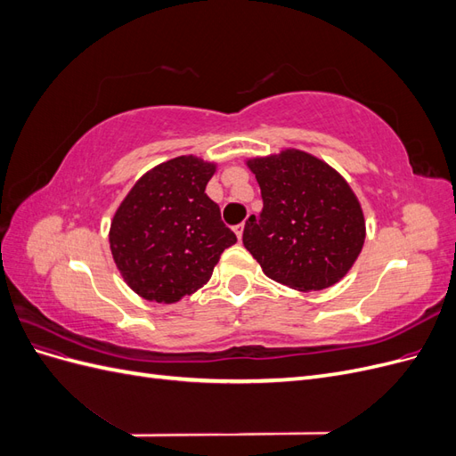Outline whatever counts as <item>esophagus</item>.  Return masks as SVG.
<instances>
[{"instance_id":"esophagus-1","label":"esophagus","mask_w":456,"mask_h":456,"mask_svg":"<svg viewBox=\"0 0 456 456\" xmlns=\"http://www.w3.org/2000/svg\"><path fill=\"white\" fill-rule=\"evenodd\" d=\"M243 230H245V223H241V224H238L236 228H233V232H236V236H238L240 241H241V238H243Z\"/></svg>"}]
</instances>
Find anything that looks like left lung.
<instances>
[{
  "label": "left lung",
  "mask_w": 456,
  "mask_h": 456,
  "mask_svg": "<svg viewBox=\"0 0 456 456\" xmlns=\"http://www.w3.org/2000/svg\"><path fill=\"white\" fill-rule=\"evenodd\" d=\"M262 211L245 223L243 245L270 280L322 291L342 280L365 241V220L348 183L306 151L247 161Z\"/></svg>",
  "instance_id": "1"
}]
</instances>
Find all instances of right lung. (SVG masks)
I'll list each match as a JSON object with an SVG mask.
<instances>
[{"instance_id": "right-lung-1", "label": "right lung", "mask_w": 456, "mask_h": 456, "mask_svg": "<svg viewBox=\"0 0 456 456\" xmlns=\"http://www.w3.org/2000/svg\"><path fill=\"white\" fill-rule=\"evenodd\" d=\"M213 173L200 158H175L148 171L119 205L110 249L136 295L165 305L191 295L238 241L205 194Z\"/></svg>"}]
</instances>
